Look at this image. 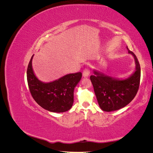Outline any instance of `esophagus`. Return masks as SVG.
Segmentation results:
<instances>
[{
    "label": "esophagus",
    "mask_w": 153,
    "mask_h": 153,
    "mask_svg": "<svg viewBox=\"0 0 153 153\" xmlns=\"http://www.w3.org/2000/svg\"><path fill=\"white\" fill-rule=\"evenodd\" d=\"M90 74V69L89 68H86L84 69V71H83V76L84 77H87V76H89Z\"/></svg>",
    "instance_id": "1"
}]
</instances>
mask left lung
<instances>
[{"label": "left lung", "mask_w": 153, "mask_h": 153, "mask_svg": "<svg viewBox=\"0 0 153 153\" xmlns=\"http://www.w3.org/2000/svg\"><path fill=\"white\" fill-rule=\"evenodd\" d=\"M133 55L136 63V70L127 79L117 80L94 71L90 76L95 94L100 108L106 112L117 110L124 107L135 98L140 85V66L136 55Z\"/></svg>", "instance_id": "left-lung-1"}]
</instances>
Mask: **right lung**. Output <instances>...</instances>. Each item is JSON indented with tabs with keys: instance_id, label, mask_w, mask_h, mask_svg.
<instances>
[{
	"instance_id": "add662e5",
	"label": "right lung",
	"mask_w": 153,
	"mask_h": 153,
	"mask_svg": "<svg viewBox=\"0 0 153 153\" xmlns=\"http://www.w3.org/2000/svg\"><path fill=\"white\" fill-rule=\"evenodd\" d=\"M33 55L27 71V83L32 98L45 110L57 113L66 112L72 107L74 89L81 79L82 73L68 74L52 82H41L32 70Z\"/></svg>"
}]
</instances>
